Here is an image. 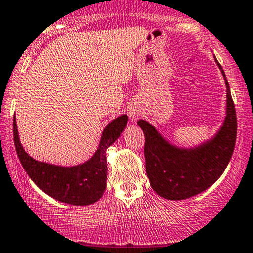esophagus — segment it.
Returning <instances> with one entry per match:
<instances>
[{
	"mask_svg": "<svg viewBox=\"0 0 253 253\" xmlns=\"http://www.w3.org/2000/svg\"><path fill=\"white\" fill-rule=\"evenodd\" d=\"M128 114H129V116H131L132 120H135L138 118V116L140 115V111H139V109H138V108H129Z\"/></svg>",
	"mask_w": 253,
	"mask_h": 253,
	"instance_id": "34e87169",
	"label": "esophagus"
}]
</instances>
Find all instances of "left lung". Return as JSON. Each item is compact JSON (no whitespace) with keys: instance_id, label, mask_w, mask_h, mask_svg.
I'll return each instance as SVG.
<instances>
[{"instance_id":"left-lung-1","label":"left lung","mask_w":253,"mask_h":253,"mask_svg":"<svg viewBox=\"0 0 253 253\" xmlns=\"http://www.w3.org/2000/svg\"><path fill=\"white\" fill-rule=\"evenodd\" d=\"M219 69L227 84V116L212 140L191 150H182L169 144L149 122L138 121L145 135L147 174L151 188L162 198L183 200L206 190L222 175L232 159L238 122L228 80L220 65Z\"/></svg>"}]
</instances>
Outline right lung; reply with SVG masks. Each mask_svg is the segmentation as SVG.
<instances>
[{"label": "right lung", "instance_id": "1", "mask_svg": "<svg viewBox=\"0 0 253 253\" xmlns=\"http://www.w3.org/2000/svg\"><path fill=\"white\" fill-rule=\"evenodd\" d=\"M127 120V115H122L105 127L97 153L91 160L79 166L60 167L34 160L25 153L18 137L14 116L13 135L15 150L25 172L42 191L65 204L91 205L102 198L106 187L105 150L122 133Z\"/></svg>", "mask_w": 253, "mask_h": 253}]
</instances>
